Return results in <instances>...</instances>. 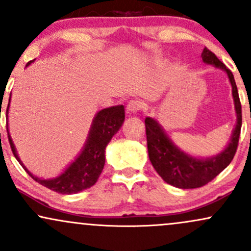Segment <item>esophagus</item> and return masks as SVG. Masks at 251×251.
<instances>
[{
  "label": "esophagus",
  "mask_w": 251,
  "mask_h": 251,
  "mask_svg": "<svg viewBox=\"0 0 251 251\" xmlns=\"http://www.w3.org/2000/svg\"><path fill=\"white\" fill-rule=\"evenodd\" d=\"M144 108V103L139 100H129L127 103V111L131 113H138Z\"/></svg>",
  "instance_id": "obj_1"
}]
</instances>
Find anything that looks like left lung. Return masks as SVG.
<instances>
[{
  "mask_svg": "<svg viewBox=\"0 0 251 251\" xmlns=\"http://www.w3.org/2000/svg\"><path fill=\"white\" fill-rule=\"evenodd\" d=\"M201 59L204 62L226 71L232 86V97H234L236 113H237V124H236L231 140L226 149L216 157L208 158V159L192 158L174 145V143L169 139L168 135L155 120L149 117L145 119L149 158L152 165L166 183L180 189L201 188L214 179L216 176L220 175L234 159L241 134L242 106L240 97H238L237 86H236L231 71L226 68V65L220 61L218 57L206 47L201 53Z\"/></svg>",
  "mask_w": 251,
  "mask_h": 251,
  "instance_id": "left-lung-1",
  "label": "left lung"
}]
</instances>
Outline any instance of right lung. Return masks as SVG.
<instances>
[{"mask_svg": "<svg viewBox=\"0 0 251 251\" xmlns=\"http://www.w3.org/2000/svg\"><path fill=\"white\" fill-rule=\"evenodd\" d=\"M33 60L27 63V66ZM10 101V99H9ZM8 112V107H7ZM125 119V108L123 105L113 106V107L101 109L94 118L87 143L83 148L81 154L68 166L67 170L54 179H41L33 176L25 168L20 158L17 157L15 146L8 132V139L11 151L19 163L24 166L27 174L46 188L59 192L61 195H72L93 186L101 174L105 165V149L114 134L122 127Z\"/></svg>", "mask_w": 251, "mask_h": 251, "instance_id": "obj_1", "label": "right lung"}]
</instances>
